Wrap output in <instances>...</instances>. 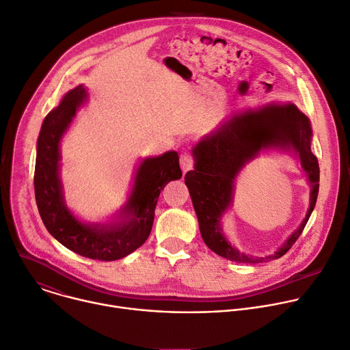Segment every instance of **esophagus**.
I'll return each mask as SVG.
<instances>
[{
    "label": "esophagus",
    "mask_w": 350,
    "mask_h": 350,
    "mask_svg": "<svg viewBox=\"0 0 350 350\" xmlns=\"http://www.w3.org/2000/svg\"><path fill=\"white\" fill-rule=\"evenodd\" d=\"M193 165H195V160H193L191 155L189 152H182L180 154V167H182V171L187 172L189 170L193 168Z\"/></svg>",
    "instance_id": "34e87169"
}]
</instances>
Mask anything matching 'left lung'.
Returning <instances> with one entry per match:
<instances>
[{
  "label": "left lung",
  "mask_w": 350,
  "mask_h": 350,
  "mask_svg": "<svg viewBox=\"0 0 350 350\" xmlns=\"http://www.w3.org/2000/svg\"><path fill=\"white\" fill-rule=\"evenodd\" d=\"M312 128L307 116L295 104H269L256 111L234 115L193 150L195 170L186 172L193 207L198 214L204 243L218 256L237 262H262L282 257L299 239L314 210L319 196L320 167L310 150ZM291 145L299 154L302 166L312 183V199L308 215L288 242L273 256L253 259L232 248L220 234L219 219L231 200V187L240 168L261 148Z\"/></svg>",
  "instance_id": "obj_1"
}]
</instances>
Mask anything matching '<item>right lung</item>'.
<instances>
[{
    "label": "right lung",
    "mask_w": 350,
    "mask_h": 350,
    "mask_svg": "<svg viewBox=\"0 0 350 350\" xmlns=\"http://www.w3.org/2000/svg\"><path fill=\"white\" fill-rule=\"evenodd\" d=\"M85 98L83 86H77L46 116L37 140L36 203L47 230L65 247L93 260L113 261L131 254L147 241L160 191L168 182L180 179L182 171L176 151L147 159L137 168L132 195L124 210L132 214L129 221L111 226H88L77 221L64 204L58 161L59 140Z\"/></svg>",
    "instance_id": "add662e5"
}]
</instances>
